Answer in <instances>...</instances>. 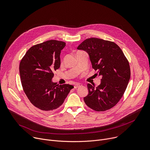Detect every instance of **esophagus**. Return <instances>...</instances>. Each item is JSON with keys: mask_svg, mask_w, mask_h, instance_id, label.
<instances>
[{"mask_svg": "<svg viewBox=\"0 0 150 150\" xmlns=\"http://www.w3.org/2000/svg\"><path fill=\"white\" fill-rule=\"evenodd\" d=\"M81 86H82V84L80 83H76L75 85H74V88H77L78 87H80Z\"/></svg>", "mask_w": 150, "mask_h": 150, "instance_id": "1", "label": "esophagus"}]
</instances>
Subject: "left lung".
I'll return each instance as SVG.
<instances>
[{
  "label": "left lung",
  "mask_w": 150,
  "mask_h": 150,
  "mask_svg": "<svg viewBox=\"0 0 150 150\" xmlns=\"http://www.w3.org/2000/svg\"><path fill=\"white\" fill-rule=\"evenodd\" d=\"M77 49L89 54L93 68L102 76L97 87L88 83V94L83 98L84 102L97 112L112 109L122 97L129 81V62L119 46L108 40L89 38Z\"/></svg>",
  "instance_id": "1"
}]
</instances>
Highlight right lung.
I'll list each match as a JSON object with an SVG mask.
<instances>
[{
    "label": "right lung",
    "mask_w": 150,
    "mask_h": 150,
    "mask_svg": "<svg viewBox=\"0 0 150 150\" xmlns=\"http://www.w3.org/2000/svg\"><path fill=\"white\" fill-rule=\"evenodd\" d=\"M65 46L62 41H46L30 47L20 62L23 90L32 104L41 110L59 108L74 88L72 85L52 81L53 71L60 68V52Z\"/></svg>",
    "instance_id": "add662e5"
}]
</instances>
